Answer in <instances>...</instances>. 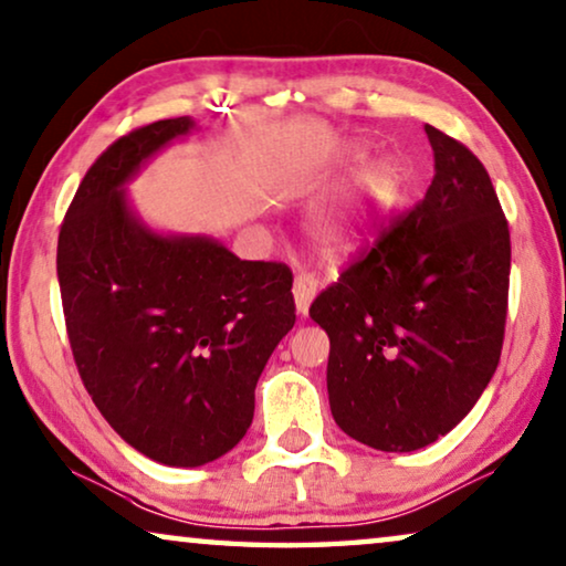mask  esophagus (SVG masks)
Masks as SVG:
<instances>
[{
    "mask_svg": "<svg viewBox=\"0 0 566 566\" xmlns=\"http://www.w3.org/2000/svg\"><path fill=\"white\" fill-rule=\"evenodd\" d=\"M316 291L318 283L314 275H296V281H293V301H296V311L301 316L308 314V306L316 298Z\"/></svg>",
    "mask_w": 566,
    "mask_h": 566,
    "instance_id": "obj_1",
    "label": "esophagus"
}]
</instances>
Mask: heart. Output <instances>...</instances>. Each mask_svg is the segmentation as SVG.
<instances>
[{"label": "heart", "mask_w": 566, "mask_h": 566, "mask_svg": "<svg viewBox=\"0 0 566 566\" xmlns=\"http://www.w3.org/2000/svg\"><path fill=\"white\" fill-rule=\"evenodd\" d=\"M365 153L344 147L339 168H355ZM406 196V178L392 160H373L308 211L306 232L318 255L344 260L375 242Z\"/></svg>", "instance_id": "b5f03b06"}]
</instances>
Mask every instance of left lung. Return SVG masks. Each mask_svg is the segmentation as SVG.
<instances>
[{
	"mask_svg": "<svg viewBox=\"0 0 566 566\" xmlns=\"http://www.w3.org/2000/svg\"><path fill=\"white\" fill-rule=\"evenodd\" d=\"M423 129L429 191L308 308L329 334L334 421L380 452L452 431L493 378L505 334L511 234L493 181L462 143Z\"/></svg>",
	"mask_w": 566,
	"mask_h": 566,
	"instance_id": "1",
	"label": "left lung"
}]
</instances>
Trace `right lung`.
Wrapping results in <instances>:
<instances>
[{
  "mask_svg": "<svg viewBox=\"0 0 566 566\" xmlns=\"http://www.w3.org/2000/svg\"><path fill=\"white\" fill-rule=\"evenodd\" d=\"M160 119L106 147L59 234V283L73 359L88 396L129 447L168 467H201L240 444L255 385L296 324L293 275L240 260L203 234H163L127 184L193 133Z\"/></svg>",
  "mask_w": 566,
  "mask_h": 566,
  "instance_id": "1",
  "label": "right lung"
}]
</instances>
